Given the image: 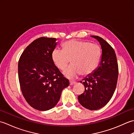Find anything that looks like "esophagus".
Returning a JSON list of instances; mask_svg holds the SVG:
<instances>
[{
  "label": "esophagus",
  "instance_id": "1",
  "mask_svg": "<svg viewBox=\"0 0 134 134\" xmlns=\"http://www.w3.org/2000/svg\"><path fill=\"white\" fill-rule=\"evenodd\" d=\"M76 82L75 81H70V85H75L76 84Z\"/></svg>",
  "mask_w": 134,
  "mask_h": 134
}]
</instances>
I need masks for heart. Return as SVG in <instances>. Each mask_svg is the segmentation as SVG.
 Instances as JSON below:
<instances>
[{"mask_svg":"<svg viewBox=\"0 0 134 134\" xmlns=\"http://www.w3.org/2000/svg\"><path fill=\"white\" fill-rule=\"evenodd\" d=\"M63 49H54L51 57L56 66L62 70L67 67L71 59L73 64L63 72L68 78H75L81 74H90L97 69L100 61V48L95 44L72 40L63 44Z\"/></svg>","mask_w":134,"mask_h":134,"instance_id":"b5f03b06","label":"heart"}]
</instances>
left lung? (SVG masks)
<instances>
[{"mask_svg": "<svg viewBox=\"0 0 134 134\" xmlns=\"http://www.w3.org/2000/svg\"><path fill=\"white\" fill-rule=\"evenodd\" d=\"M101 45L102 55L98 67L81 81L85 92L78 97L79 103L89 110L104 107L115 92L118 78V64L114 49L103 38L91 36Z\"/></svg>", "mask_w": 134, "mask_h": 134, "instance_id": "obj_1", "label": "left lung"}]
</instances>
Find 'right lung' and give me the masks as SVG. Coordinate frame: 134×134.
I'll return each instance as SVG.
<instances>
[{"label":"right lung","mask_w":134,"mask_h":134,"mask_svg":"<svg viewBox=\"0 0 134 134\" xmlns=\"http://www.w3.org/2000/svg\"><path fill=\"white\" fill-rule=\"evenodd\" d=\"M55 38L40 37L24 50L18 62V78L22 94L35 109L45 111L58 104L63 89L69 86L52 61Z\"/></svg>","instance_id":"right-lung-1"}]
</instances>
